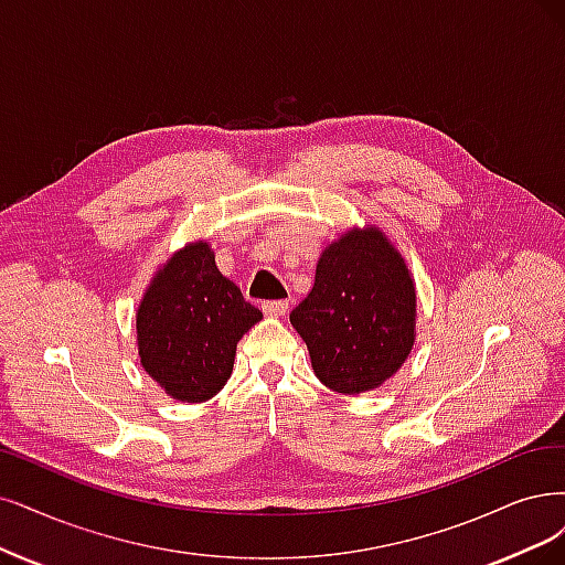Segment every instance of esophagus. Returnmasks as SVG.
I'll list each match as a JSON object with an SVG mask.
<instances>
[{
	"instance_id": "1",
	"label": "esophagus",
	"mask_w": 565,
	"mask_h": 565,
	"mask_svg": "<svg viewBox=\"0 0 565 565\" xmlns=\"http://www.w3.org/2000/svg\"><path fill=\"white\" fill-rule=\"evenodd\" d=\"M263 311H265V317L279 319V317H284L286 311H288V300H269V302H263Z\"/></svg>"
}]
</instances>
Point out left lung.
I'll return each instance as SVG.
<instances>
[{"instance_id": "1", "label": "left lung", "mask_w": 565, "mask_h": 565, "mask_svg": "<svg viewBox=\"0 0 565 565\" xmlns=\"http://www.w3.org/2000/svg\"><path fill=\"white\" fill-rule=\"evenodd\" d=\"M328 388L356 395L403 367L416 340V288L407 260L377 225H353L319 256L309 296L290 311Z\"/></svg>"}]
</instances>
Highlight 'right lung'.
I'll return each mask as SVG.
<instances>
[{
	"label": "right lung",
	"instance_id": "1",
	"mask_svg": "<svg viewBox=\"0 0 565 565\" xmlns=\"http://www.w3.org/2000/svg\"><path fill=\"white\" fill-rule=\"evenodd\" d=\"M263 311L223 277L206 239L174 250L137 307L139 363L179 403H204L233 374L237 342Z\"/></svg>",
	"mask_w": 565,
	"mask_h": 565
}]
</instances>
